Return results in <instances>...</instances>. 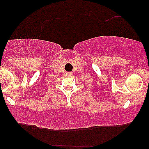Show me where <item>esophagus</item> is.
<instances>
[{
  "label": "esophagus",
  "mask_w": 149,
  "mask_h": 149,
  "mask_svg": "<svg viewBox=\"0 0 149 149\" xmlns=\"http://www.w3.org/2000/svg\"><path fill=\"white\" fill-rule=\"evenodd\" d=\"M68 76H69V77H70V76H72V72H69V73H68Z\"/></svg>",
  "instance_id": "1"
}]
</instances>
